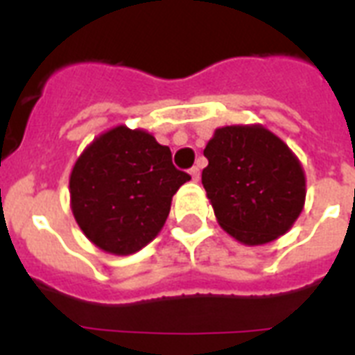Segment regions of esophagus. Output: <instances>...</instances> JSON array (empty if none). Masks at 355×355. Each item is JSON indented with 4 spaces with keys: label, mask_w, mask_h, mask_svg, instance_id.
<instances>
[{
    "label": "esophagus",
    "mask_w": 355,
    "mask_h": 355,
    "mask_svg": "<svg viewBox=\"0 0 355 355\" xmlns=\"http://www.w3.org/2000/svg\"><path fill=\"white\" fill-rule=\"evenodd\" d=\"M189 175H191V178H193L195 182H197V180H199V178H200V169H199V166H193V167H191V169H189Z\"/></svg>",
    "instance_id": "34e87169"
}]
</instances>
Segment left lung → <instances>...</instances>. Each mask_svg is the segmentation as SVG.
<instances>
[{"instance_id": "8db88e82", "label": "left lung", "mask_w": 355, "mask_h": 355, "mask_svg": "<svg viewBox=\"0 0 355 355\" xmlns=\"http://www.w3.org/2000/svg\"><path fill=\"white\" fill-rule=\"evenodd\" d=\"M205 156L202 186L225 232L263 245L293 227L306 200V177L276 134L261 125L217 128Z\"/></svg>"}]
</instances>
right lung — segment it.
I'll return each mask as SVG.
<instances>
[{
  "label": "right lung",
  "instance_id": "1",
  "mask_svg": "<svg viewBox=\"0 0 355 355\" xmlns=\"http://www.w3.org/2000/svg\"><path fill=\"white\" fill-rule=\"evenodd\" d=\"M189 178L153 134L119 125L97 136L75 162L71 211L96 247L128 256L158 236L173 195Z\"/></svg>",
  "mask_w": 355,
  "mask_h": 355
}]
</instances>
